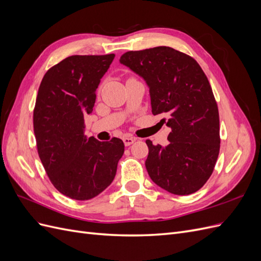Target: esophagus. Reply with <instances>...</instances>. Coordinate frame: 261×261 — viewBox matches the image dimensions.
Returning a JSON list of instances; mask_svg holds the SVG:
<instances>
[{"label":"esophagus","instance_id":"34e87169","mask_svg":"<svg viewBox=\"0 0 261 261\" xmlns=\"http://www.w3.org/2000/svg\"><path fill=\"white\" fill-rule=\"evenodd\" d=\"M123 141H124V145L125 146H130L132 144L135 143V138H133V137H124Z\"/></svg>","mask_w":261,"mask_h":261}]
</instances>
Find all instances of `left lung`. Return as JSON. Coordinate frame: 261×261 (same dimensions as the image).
Listing matches in <instances>:
<instances>
[{"instance_id":"obj_1","label":"left lung","mask_w":261,"mask_h":261,"mask_svg":"<svg viewBox=\"0 0 261 261\" xmlns=\"http://www.w3.org/2000/svg\"><path fill=\"white\" fill-rule=\"evenodd\" d=\"M120 62L146 81L152 114L169 117V145L146 140L150 178L174 195L199 191L220 151L219 110L206 74L196 60L170 46L128 51Z\"/></svg>"}]
</instances>
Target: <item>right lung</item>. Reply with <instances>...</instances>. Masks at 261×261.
Instances as JSON below:
<instances>
[{
  "instance_id": "add662e5",
  "label": "right lung",
  "mask_w": 261,
  "mask_h": 261,
  "mask_svg": "<svg viewBox=\"0 0 261 261\" xmlns=\"http://www.w3.org/2000/svg\"><path fill=\"white\" fill-rule=\"evenodd\" d=\"M114 54L72 55L42 78L34 110L39 158L51 183L69 198L88 200L112 183L124 153L120 138L99 141L85 135L96 90Z\"/></svg>"
}]
</instances>
